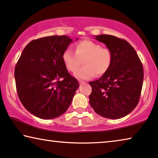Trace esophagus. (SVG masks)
Returning <instances> with one entry per match:
<instances>
[{"label":"esophagus","mask_w":158,"mask_h":158,"mask_svg":"<svg viewBox=\"0 0 158 158\" xmlns=\"http://www.w3.org/2000/svg\"><path fill=\"white\" fill-rule=\"evenodd\" d=\"M79 84H86V83L84 81H79Z\"/></svg>","instance_id":"obj_1"}]
</instances>
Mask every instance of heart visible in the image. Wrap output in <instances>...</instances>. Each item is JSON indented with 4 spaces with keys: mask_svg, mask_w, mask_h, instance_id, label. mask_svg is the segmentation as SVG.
Here are the masks:
<instances>
[{
    "mask_svg": "<svg viewBox=\"0 0 158 158\" xmlns=\"http://www.w3.org/2000/svg\"><path fill=\"white\" fill-rule=\"evenodd\" d=\"M74 52L66 49L63 52L62 60L70 72H74L78 69L81 61L84 67L75 73L79 79H90L97 75L105 74L110 67L112 53L109 49L102 48L98 42L91 40H81L74 44Z\"/></svg>",
    "mask_w": 158,
    "mask_h": 158,
    "instance_id": "obj_1",
    "label": "heart"
}]
</instances>
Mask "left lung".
Masks as SVG:
<instances>
[{"instance_id": "8db88e82", "label": "left lung", "mask_w": 158, "mask_h": 158, "mask_svg": "<svg viewBox=\"0 0 158 158\" xmlns=\"http://www.w3.org/2000/svg\"><path fill=\"white\" fill-rule=\"evenodd\" d=\"M112 53L109 70L89 82L92 91L89 103L96 114L118 119L133 110L139 102L143 83V68L136 52L128 42L109 35H96Z\"/></svg>"}]
</instances>
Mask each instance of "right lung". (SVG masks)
Wrapping results in <instances>:
<instances>
[{
	"instance_id": "right-lung-1",
	"label": "right lung",
	"mask_w": 158,
	"mask_h": 158,
	"mask_svg": "<svg viewBox=\"0 0 158 158\" xmlns=\"http://www.w3.org/2000/svg\"><path fill=\"white\" fill-rule=\"evenodd\" d=\"M72 42L65 35L34 40L23 49L15 66L18 97L25 109L40 118L53 119L64 114L79 88L78 81L62 60L63 52Z\"/></svg>"
}]
</instances>
